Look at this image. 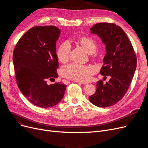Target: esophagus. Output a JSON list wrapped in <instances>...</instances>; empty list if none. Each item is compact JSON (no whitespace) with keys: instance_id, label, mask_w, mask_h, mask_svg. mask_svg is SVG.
<instances>
[{"instance_id":"esophagus-1","label":"esophagus","mask_w":148,"mask_h":148,"mask_svg":"<svg viewBox=\"0 0 148 148\" xmlns=\"http://www.w3.org/2000/svg\"><path fill=\"white\" fill-rule=\"evenodd\" d=\"M79 83H80L82 84H88V82H78Z\"/></svg>"}]
</instances>
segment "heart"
Segmentation results:
<instances>
[{"mask_svg":"<svg viewBox=\"0 0 148 148\" xmlns=\"http://www.w3.org/2000/svg\"><path fill=\"white\" fill-rule=\"evenodd\" d=\"M79 42L86 49L90 54L94 53L98 49L95 41L90 37L83 36L79 39ZM71 45L68 41L62 42L59 47L57 51L58 59L63 62H66L70 55ZM94 68L91 66H83L78 64H71L65 66L62 69V74L71 80L83 81L88 79L89 76L94 73Z\"/></svg>","mask_w":148,"mask_h":148,"instance_id":"1","label":"heart"}]
</instances>
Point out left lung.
I'll return each mask as SVG.
<instances>
[{"instance_id":"obj_1","label":"left lung","mask_w":148,"mask_h":148,"mask_svg":"<svg viewBox=\"0 0 148 148\" xmlns=\"http://www.w3.org/2000/svg\"><path fill=\"white\" fill-rule=\"evenodd\" d=\"M90 33L97 35L106 45V56L100 74L110 77L105 84L97 82L95 94L89 97L90 102L99 107L114 105L125 95L132 82L137 66V58L133 45L125 32L114 23L95 24Z\"/></svg>"}]
</instances>
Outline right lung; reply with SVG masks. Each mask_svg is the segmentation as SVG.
<instances>
[{
  "instance_id": "add662e5",
  "label": "right lung",
  "mask_w": 148,
  "mask_h": 148,
  "mask_svg": "<svg viewBox=\"0 0 148 148\" xmlns=\"http://www.w3.org/2000/svg\"><path fill=\"white\" fill-rule=\"evenodd\" d=\"M60 30L56 26L32 27L20 39L13 53V64L18 86L33 104L43 108L58 104L63 98L66 85L48 84L57 78L59 67L56 53Z\"/></svg>"
}]
</instances>
